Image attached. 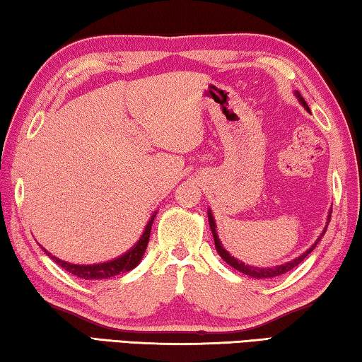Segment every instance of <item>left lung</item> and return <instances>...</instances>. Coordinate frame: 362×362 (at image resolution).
I'll return each instance as SVG.
<instances>
[{"instance_id":"8db88e82","label":"left lung","mask_w":362,"mask_h":362,"mask_svg":"<svg viewBox=\"0 0 362 362\" xmlns=\"http://www.w3.org/2000/svg\"><path fill=\"white\" fill-rule=\"evenodd\" d=\"M296 97H297V100L302 103L303 105V108L306 110V112H310V107L306 105V102L303 100V97L300 95V93L298 90H296ZM330 214H332V209L329 211V216H327V222H326V226H324V230H322V233H321V236L317 238L316 240V243L313 244V246H311L308 250H306V252H303L302 255H298L297 259H293V260H291V262H286V263H283V265H276V267H265V268H262V267H252V265H247V263H244V262H241V260H238V259H235V257H233L228 250H226L223 246H222V243H220V240H218V235H217V225H216V218H214V214H212V211L209 209L207 211V218H209V226H211V231H212V236H214V243H216V249H217V254L222 257V259L228 263L230 267H233L235 269H238V272H241V273H244V274H247V276H250V278H254V279H269V278H276V276H281V274H284V273H287V272H291L292 268H296L300 262H303V259L306 255H308L311 250H313L315 247H316V244L321 241V238L324 236V233H326V230H327V225H329V222H330Z\"/></svg>"}]
</instances>
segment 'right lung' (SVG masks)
Masks as SVG:
<instances>
[{"label": "right lung", "instance_id": "add662e5", "mask_svg": "<svg viewBox=\"0 0 362 362\" xmlns=\"http://www.w3.org/2000/svg\"><path fill=\"white\" fill-rule=\"evenodd\" d=\"M156 212H153V216L150 217L148 223L145 225V230L142 233V236L139 238V241L134 244V246L119 257H116L113 260L103 262V263H93V265H79V263H70L65 260L57 259L56 255H52L51 252H47L45 247H41L45 250V254L51 257V259L57 263L59 267H62L66 272L75 274V276L81 278V279H108L113 278L116 274L131 272V269L136 268L140 260L144 259V254L146 250V246H148V240H150V231H151V225L153 220L156 217Z\"/></svg>", "mask_w": 362, "mask_h": 362}]
</instances>
